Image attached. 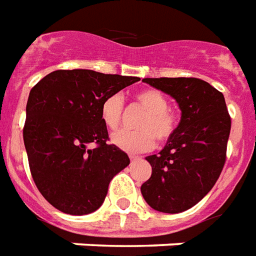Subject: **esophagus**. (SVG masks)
<instances>
[{"label": "esophagus", "instance_id": "1", "mask_svg": "<svg viewBox=\"0 0 256 256\" xmlns=\"http://www.w3.org/2000/svg\"><path fill=\"white\" fill-rule=\"evenodd\" d=\"M130 160H131V162H134V161L139 160V157L138 156H130Z\"/></svg>", "mask_w": 256, "mask_h": 256}]
</instances>
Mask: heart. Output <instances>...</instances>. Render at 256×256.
<instances>
[{
    "label": "heart",
    "instance_id": "heart-1",
    "mask_svg": "<svg viewBox=\"0 0 256 256\" xmlns=\"http://www.w3.org/2000/svg\"><path fill=\"white\" fill-rule=\"evenodd\" d=\"M135 102L146 114L139 120L140 131H120L112 136V142L128 153H142L153 148L156 140L164 144L171 139L179 125V114L168 108V98L154 88L142 90L135 95ZM124 116V99L118 94L108 96L100 106V117L108 130L120 128Z\"/></svg>",
    "mask_w": 256,
    "mask_h": 256
}]
</instances>
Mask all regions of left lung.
<instances>
[{
    "label": "left lung",
    "mask_w": 256,
    "mask_h": 256,
    "mask_svg": "<svg viewBox=\"0 0 256 256\" xmlns=\"http://www.w3.org/2000/svg\"><path fill=\"white\" fill-rule=\"evenodd\" d=\"M143 81L171 95L182 110V120L166 148L146 157L152 176L140 192L156 211H186L214 188L226 162L232 118L224 94L193 77Z\"/></svg>",
    "instance_id": "8db88e82"
}]
</instances>
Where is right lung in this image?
Here are the masks:
<instances>
[{"label":"right lung","instance_id":"1","mask_svg":"<svg viewBox=\"0 0 256 256\" xmlns=\"http://www.w3.org/2000/svg\"><path fill=\"white\" fill-rule=\"evenodd\" d=\"M136 81L76 68L52 72L32 88L23 126L28 166L40 193L56 210L70 215L96 211L110 180L130 164L126 153L108 143L100 106Z\"/></svg>","mask_w":256,"mask_h":256}]
</instances>
